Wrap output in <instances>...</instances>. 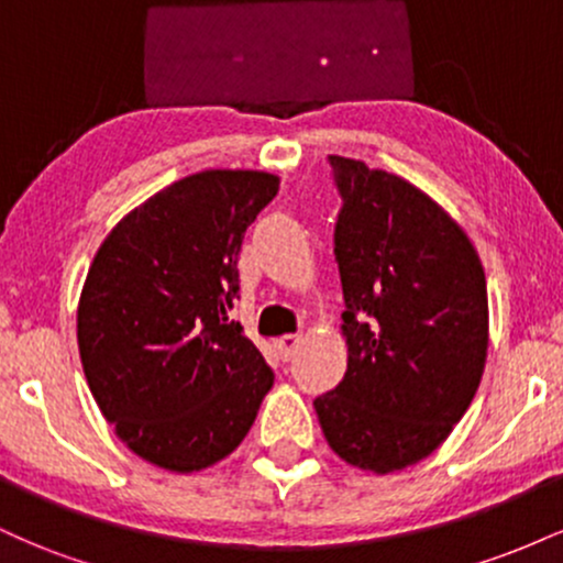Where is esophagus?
<instances>
[{
  "label": "esophagus",
  "mask_w": 563,
  "mask_h": 563,
  "mask_svg": "<svg viewBox=\"0 0 563 563\" xmlns=\"http://www.w3.org/2000/svg\"><path fill=\"white\" fill-rule=\"evenodd\" d=\"M299 344H301L299 335H294V333L280 335V339H277V352H280L283 360H290L296 354V349H299Z\"/></svg>",
  "instance_id": "obj_1"
}]
</instances>
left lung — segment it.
<instances>
[{
    "instance_id": "obj_1",
    "label": "left lung",
    "mask_w": 563,
    "mask_h": 563,
    "mask_svg": "<svg viewBox=\"0 0 563 563\" xmlns=\"http://www.w3.org/2000/svg\"><path fill=\"white\" fill-rule=\"evenodd\" d=\"M328 164L349 360L314 410L346 463L391 474L431 455L479 389L487 280L466 232L426 192L363 161Z\"/></svg>"
}]
</instances>
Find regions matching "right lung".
Here are the masks:
<instances>
[{
    "label": "right lung",
    "instance_id": "right-lung-1",
    "mask_svg": "<svg viewBox=\"0 0 563 563\" xmlns=\"http://www.w3.org/2000/svg\"><path fill=\"white\" fill-rule=\"evenodd\" d=\"M277 185L232 169L179 179L121 219L89 267L84 376L115 434L161 468L190 474L228 457L273 389V367L228 312L243 235Z\"/></svg>",
    "mask_w": 563,
    "mask_h": 563
}]
</instances>
